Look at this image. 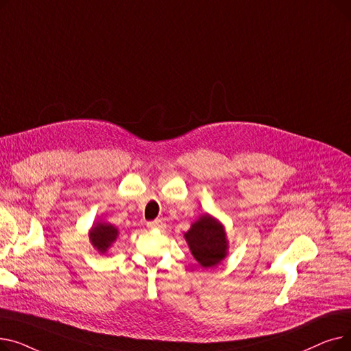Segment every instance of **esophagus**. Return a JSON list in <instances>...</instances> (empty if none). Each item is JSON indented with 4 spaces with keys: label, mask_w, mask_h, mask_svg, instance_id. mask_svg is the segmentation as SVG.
I'll return each mask as SVG.
<instances>
[{
    "label": "esophagus",
    "mask_w": 351,
    "mask_h": 351,
    "mask_svg": "<svg viewBox=\"0 0 351 351\" xmlns=\"http://www.w3.org/2000/svg\"><path fill=\"white\" fill-rule=\"evenodd\" d=\"M147 228H149V229H163L165 223L162 222L160 219H156V220H152V222L147 223Z\"/></svg>",
    "instance_id": "1"
}]
</instances>
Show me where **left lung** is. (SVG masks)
I'll use <instances>...</instances> for the list:
<instances>
[{
  "label": "left lung",
  "mask_w": 351,
  "mask_h": 351,
  "mask_svg": "<svg viewBox=\"0 0 351 351\" xmlns=\"http://www.w3.org/2000/svg\"><path fill=\"white\" fill-rule=\"evenodd\" d=\"M189 249L202 267H212L228 254V239L223 225L210 215L200 216L185 233Z\"/></svg>",
  "instance_id": "obj_1"
}]
</instances>
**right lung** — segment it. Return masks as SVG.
I'll use <instances>...</instances> for the list:
<instances>
[{"mask_svg":"<svg viewBox=\"0 0 351 351\" xmlns=\"http://www.w3.org/2000/svg\"><path fill=\"white\" fill-rule=\"evenodd\" d=\"M118 233V229L110 223L97 222L89 230V241L99 253H106L110 245L117 241Z\"/></svg>","mask_w":351,"mask_h":351,"instance_id":"right-lung-1","label":"right lung"}]
</instances>
